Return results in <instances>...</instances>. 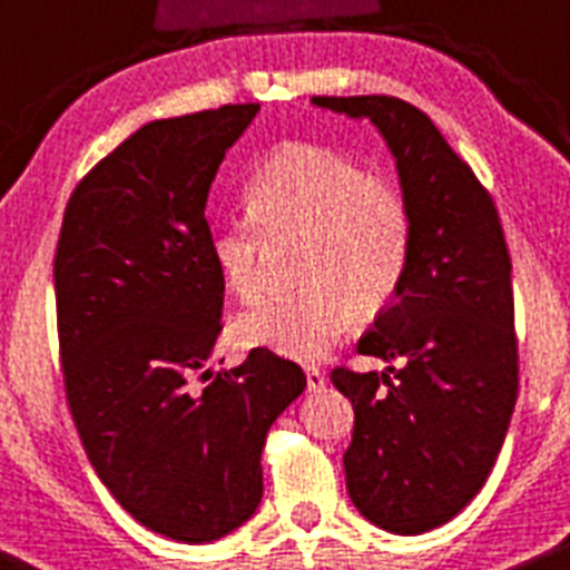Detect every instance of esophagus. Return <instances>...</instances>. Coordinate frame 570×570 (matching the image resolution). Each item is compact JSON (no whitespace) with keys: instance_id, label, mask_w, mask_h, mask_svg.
<instances>
[{"instance_id":"1","label":"esophagus","mask_w":570,"mask_h":570,"mask_svg":"<svg viewBox=\"0 0 570 570\" xmlns=\"http://www.w3.org/2000/svg\"><path fill=\"white\" fill-rule=\"evenodd\" d=\"M306 386H308V392L323 390V386H325L323 370H320V367H306Z\"/></svg>"}]
</instances>
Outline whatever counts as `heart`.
I'll return each mask as SVG.
<instances>
[{
  "instance_id": "1",
  "label": "heart",
  "mask_w": 570,
  "mask_h": 570,
  "mask_svg": "<svg viewBox=\"0 0 570 570\" xmlns=\"http://www.w3.org/2000/svg\"><path fill=\"white\" fill-rule=\"evenodd\" d=\"M250 223H225L208 239L214 267L239 301L264 292V247L303 239L297 295L239 317L247 345L281 356H323L356 320L379 314L401 292L414 245L409 203L362 164L323 145L278 147L245 186Z\"/></svg>"
}]
</instances>
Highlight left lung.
Here are the masks:
<instances>
[{"label":"left lung","mask_w":570,"mask_h":570,"mask_svg":"<svg viewBox=\"0 0 570 570\" xmlns=\"http://www.w3.org/2000/svg\"><path fill=\"white\" fill-rule=\"evenodd\" d=\"M384 136L414 223L409 273L358 353L384 373H331L353 403L347 495L375 527L423 534L471 504L518 401L512 262L490 191L434 121L397 97H312Z\"/></svg>","instance_id":"1"}]
</instances>
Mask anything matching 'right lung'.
I'll return each instance as SVG.
<instances>
[{"instance_id": "add662e5", "label": "right lung", "mask_w": 570, "mask_h": 570, "mask_svg": "<svg viewBox=\"0 0 570 570\" xmlns=\"http://www.w3.org/2000/svg\"><path fill=\"white\" fill-rule=\"evenodd\" d=\"M258 102L138 127L77 184L55 253L66 401L94 471L141 527L212 543L256 512L269 425L306 375L267 347L212 370L225 281L206 200Z\"/></svg>"}]
</instances>
